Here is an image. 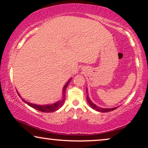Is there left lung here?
<instances>
[{
	"label": "left lung",
	"instance_id": "left-lung-1",
	"mask_svg": "<svg viewBox=\"0 0 148 148\" xmlns=\"http://www.w3.org/2000/svg\"><path fill=\"white\" fill-rule=\"evenodd\" d=\"M87 89H86V92L88 93L87 92ZM87 101H88V104H90V106L92 107L93 109H94L95 110H97L98 111V112H110V111H112L115 110V109L117 108V107H114V108H101L100 106H98L97 105H96L95 104H94L91 100L89 98L88 96H87Z\"/></svg>",
	"mask_w": 148,
	"mask_h": 148
}]
</instances>
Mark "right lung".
<instances>
[{"label":"right lung","instance_id":"add662e5","mask_svg":"<svg viewBox=\"0 0 148 148\" xmlns=\"http://www.w3.org/2000/svg\"><path fill=\"white\" fill-rule=\"evenodd\" d=\"M71 80V79H70L67 82V83H66V84L64 85V87H63V89H62V98L61 100L58 101V102H56V103H54V104H52L38 105V104H32V103H30L29 102H27V101L22 98L20 96L19 93H17V94L20 96V98H21V100H23V102L25 103V104L29 105V106L32 107L33 108H35V109H36V110L41 111V112H54V111L58 110V109H59L60 107H61L62 105H63L64 102V100H65V91H66V88H67L68 85L70 83Z\"/></svg>","mask_w":148,"mask_h":148}]
</instances>
